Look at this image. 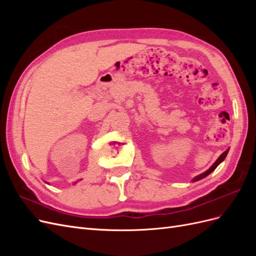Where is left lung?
<instances>
[{"instance_id":"1","label":"left lung","mask_w":256,"mask_h":256,"mask_svg":"<svg viewBox=\"0 0 256 256\" xmlns=\"http://www.w3.org/2000/svg\"><path fill=\"white\" fill-rule=\"evenodd\" d=\"M228 150H226V152H224L223 154H220V157L218 158V159H216V162H214V164L210 166V168H209L208 170H207V171L206 172H204V173H202V174H200V175H198V176H196L194 178H193V180H192V182H198V180H202V178H204V177H206V176H208L209 174H210L212 171H214V170H216V166H218L220 164H221V162L224 160V159H226V154H228Z\"/></svg>"}]
</instances>
